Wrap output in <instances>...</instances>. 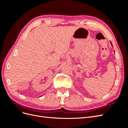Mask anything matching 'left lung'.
<instances>
[{
    "label": "left lung",
    "instance_id": "1",
    "mask_svg": "<svg viewBox=\"0 0 128 128\" xmlns=\"http://www.w3.org/2000/svg\"><path fill=\"white\" fill-rule=\"evenodd\" d=\"M110 43H111V42H110ZM111 44H112V43H111Z\"/></svg>",
    "mask_w": 128,
    "mask_h": 128
}]
</instances>
